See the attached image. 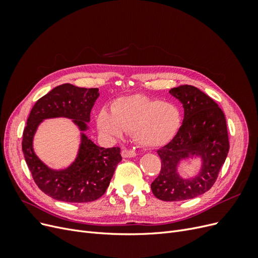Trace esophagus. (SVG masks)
<instances>
[{
    "mask_svg": "<svg viewBox=\"0 0 258 258\" xmlns=\"http://www.w3.org/2000/svg\"><path fill=\"white\" fill-rule=\"evenodd\" d=\"M121 156L123 158H131V157H135V156H137V153L135 151H131V150H122Z\"/></svg>",
    "mask_w": 258,
    "mask_h": 258,
    "instance_id": "1",
    "label": "esophagus"
}]
</instances>
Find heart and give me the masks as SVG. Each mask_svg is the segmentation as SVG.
I'll return each instance as SVG.
<instances>
[{"label": "heart", "mask_w": 258, "mask_h": 258, "mask_svg": "<svg viewBox=\"0 0 258 258\" xmlns=\"http://www.w3.org/2000/svg\"><path fill=\"white\" fill-rule=\"evenodd\" d=\"M181 122L182 115L175 104L143 95L116 100L111 113L101 110L97 116V126L104 135L118 139L123 131H134L136 142L147 148L168 144Z\"/></svg>", "instance_id": "1"}]
</instances>
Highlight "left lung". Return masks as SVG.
<instances>
[{
  "label": "left lung",
  "instance_id": "8db88e82",
  "mask_svg": "<svg viewBox=\"0 0 258 258\" xmlns=\"http://www.w3.org/2000/svg\"><path fill=\"white\" fill-rule=\"evenodd\" d=\"M169 92L183 104L184 119L175 137L157 151L161 169L151 188L162 201H181L200 196L213 186L227 157L229 141L225 115L213 99L190 85ZM190 155L201 156L202 169L195 178L183 179L177 166Z\"/></svg>",
  "mask_w": 258,
  "mask_h": 258
}]
</instances>
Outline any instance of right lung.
Returning a JSON list of instances; mask_svg holds the SVG:
<instances>
[{"instance_id": "add662e5", "label": "right lung", "mask_w": 258, "mask_h": 258, "mask_svg": "<svg viewBox=\"0 0 258 258\" xmlns=\"http://www.w3.org/2000/svg\"><path fill=\"white\" fill-rule=\"evenodd\" d=\"M99 97L98 88H81L71 84L57 86L36 101L23 130L22 152L35 184L47 196L66 202H90L99 199L110 185L121 160L120 148L100 147L84 134L90 112ZM67 116L82 131L79 154L64 170H52L37 158L33 137L44 119Z\"/></svg>"}]
</instances>
